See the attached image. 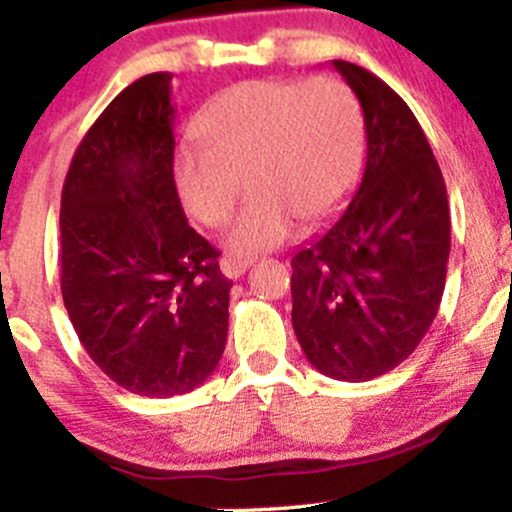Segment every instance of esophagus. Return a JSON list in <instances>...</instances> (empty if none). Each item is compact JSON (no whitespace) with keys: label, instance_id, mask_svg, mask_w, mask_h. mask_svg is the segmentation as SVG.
Returning a JSON list of instances; mask_svg holds the SVG:
<instances>
[{"label":"esophagus","instance_id":"1","mask_svg":"<svg viewBox=\"0 0 512 512\" xmlns=\"http://www.w3.org/2000/svg\"><path fill=\"white\" fill-rule=\"evenodd\" d=\"M250 265H252L250 257L225 255L223 260H220V270H223V275L227 277V280H237V277H242V272H245Z\"/></svg>","mask_w":512,"mask_h":512}]
</instances>
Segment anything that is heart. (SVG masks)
Segmentation results:
<instances>
[{"label":"heart","mask_w":512,"mask_h":512,"mask_svg":"<svg viewBox=\"0 0 512 512\" xmlns=\"http://www.w3.org/2000/svg\"><path fill=\"white\" fill-rule=\"evenodd\" d=\"M198 148L175 158V183L190 218L223 225L242 181L250 203L227 232L240 257L285 242L294 220L332 218L352 190L364 153L359 101L334 76L255 79L210 98L193 121Z\"/></svg>","instance_id":"1"}]
</instances>
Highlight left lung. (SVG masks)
<instances>
[{
	"instance_id": "8db88e82",
	"label": "left lung",
	"mask_w": 512,
	"mask_h": 512,
	"mask_svg": "<svg viewBox=\"0 0 512 512\" xmlns=\"http://www.w3.org/2000/svg\"><path fill=\"white\" fill-rule=\"evenodd\" d=\"M359 98L366 165L349 208L292 257V327L314 369L369 381L396 369L441 307L451 252L446 183L406 101L334 61Z\"/></svg>"
}]
</instances>
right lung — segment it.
<instances>
[{"mask_svg": "<svg viewBox=\"0 0 512 512\" xmlns=\"http://www.w3.org/2000/svg\"><path fill=\"white\" fill-rule=\"evenodd\" d=\"M173 74L141 76L96 118L61 190V294L103 374L138 396L198 389L227 342L232 282L173 178Z\"/></svg>", "mask_w": 512, "mask_h": 512, "instance_id": "1", "label": "right lung"}]
</instances>
